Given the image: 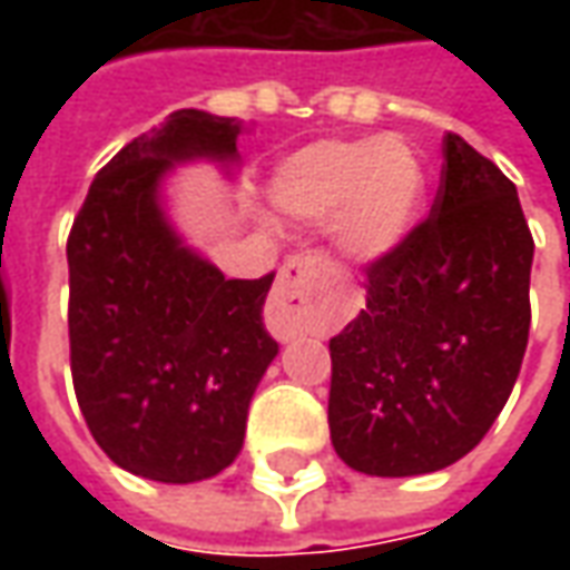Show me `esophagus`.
Returning a JSON list of instances; mask_svg holds the SVG:
<instances>
[{"label":"esophagus","mask_w":570,"mask_h":570,"mask_svg":"<svg viewBox=\"0 0 570 570\" xmlns=\"http://www.w3.org/2000/svg\"><path fill=\"white\" fill-rule=\"evenodd\" d=\"M333 274L321 253H302L284 262L272 298V321L281 335H298L311 326V289Z\"/></svg>","instance_id":"34e87169"}]
</instances>
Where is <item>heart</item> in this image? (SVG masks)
Returning <instances> with one entry per match:
<instances>
[{
    "label": "heart",
    "mask_w": 570,
    "mask_h": 570,
    "mask_svg": "<svg viewBox=\"0 0 570 570\" xmlns=\"http://www.w3.org/2000/svg\"><path fill=\"white\" fill-rule=\"evenodd\" d=\"M274 207L302 223L333 219L335 240L354 259H379L419 225L428 170L400 137L317 140L274 167Z\"/></svg>",
    "instance_id": "obj_1"
}]
</instances>
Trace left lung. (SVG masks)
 <instances>
[{"instance_id": "left-lung-1", "label": "left lung", "mask_w": 570, "mask_h": 570, "mask_svg": "<svg viewBox=\"0 0 570 570\" xmlns=\"http://www.w3.org/2000/svg\"><path fill=\"white\" fill-rule=\"evenodd\" d=\"M430 216L366 268V308L330 338V433L370 476H421L489 433L525 357L534 240L515 186L458 134Z\"/></svg>"}]
</instances>
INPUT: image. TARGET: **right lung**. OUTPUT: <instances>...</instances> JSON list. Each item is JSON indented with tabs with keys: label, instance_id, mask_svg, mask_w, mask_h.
I'll list each match as a JSON object with an SVG mask.
<instances>
[{
	"label": "right lung",
	"instance_id": "right-lung-1",
	"mask_svg": "<svg viewBox=\"0 0 570 570\" xmlns=\"http://www.w3.org/2000/svg\"><path fill=\"white\" fill-rule=\"evenodd\" d=\"M244 121L179 109L94 176L72 223L69 360L94 440L134 476L186 485L244 449L249 400L277 357L262 305L274 274L228 281L164 200L174 167H240Z\"/></svg>",
	"mask_w": 570,
	"mask_h": 570
}]
</instances>
